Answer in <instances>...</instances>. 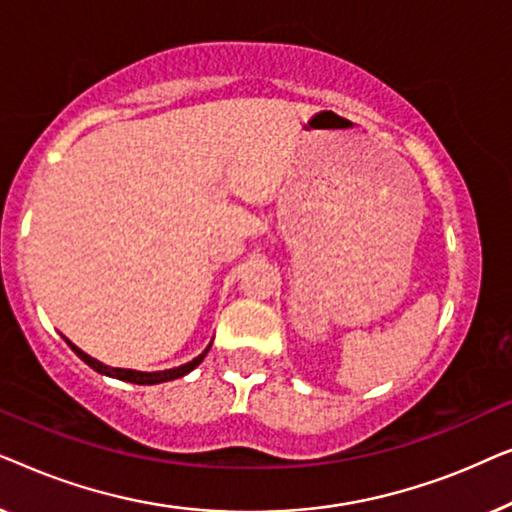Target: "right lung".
<instances>
[{
    "label": "right lung",
    "instance_id": "obj_1",
    "mask_svg": "<svg viewBox=\"0 0 512 512\" xmlns=\"http://www.w3.org/2000/svg\"><path fill=\"white\" fill-rule=\"evenodd\" d=\"M67 345L74 349V354L79 356L81 361H86L90 368L97 370V373H102V375H107V377H116V380H123V382H132V384H160V382L177 380V377H184V375L191 373L193 368H198L200 363H202V359H205V356H207L209 347H212V342H209V345L205 347V352H202L200 356H195L193 361L184 363V366H177V368H170V370H156V373H142V370H132V368H111V366H107V363H102V361L93 359V356H88L86 352H83V349L76 347L74 342L67 340Z\"/></svg>",
    "mask_w": 512,
    "mask_h": 512
}]
</instances>
